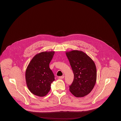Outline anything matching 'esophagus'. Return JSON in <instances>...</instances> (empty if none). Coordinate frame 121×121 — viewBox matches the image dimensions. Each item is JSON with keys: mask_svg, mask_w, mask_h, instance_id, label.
<instances>
[{"mask_svg": "<svg viewBox=\"0 0 121 121\" xmlns=\"http://www.w3.org/2000/svg\"><path fill=\"white\" fill-rule=\"evenodd\" d=\"M64 77H65V76H60V77H58V78H59V79H63V78H64Z\"/></svg>", "mask_w": 121, "mask_h": 121, "instance_id": "1", "label": "esophagus"}]
</instances>
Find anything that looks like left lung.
Returning <instances> with one entry per match:
<instances>
[{
	"mask_svg": "<svg viewBox=\"0 0 121 121\" xmlns=\"http://www.w3.org/2000/svg\"><path fill=\"white\" fill-rule=\"evenodd\" d=\"M66 55L74 73L70 91L76 97L85 96L92 91L96 82L95 64L90 56L80 50L66 51Z\"/></svg>",
	"mask_w": 121,
	"mask_h": 121,
	"instance_id": "1",
	"label": "left lung"
}]
</instances>
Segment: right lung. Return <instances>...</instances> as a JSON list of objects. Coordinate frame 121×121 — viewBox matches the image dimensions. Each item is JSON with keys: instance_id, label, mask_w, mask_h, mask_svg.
Returning <instances> with one entry per match:
<instances>
[{"instance_id": "1", "label": "right lung", "mask_w": 121, "mask_h": 121, "mask_svg": "<svg viewBox=\"0 0 121 121\" xmlns=\"http://www.w3.org/2000/svg\"><path fill=\"white\" fill-rule=\"evenodd\" d=\"M55 51H44L35 55L29 63L25 73L28 89L33 95L45 96L50 90L55 80L54 75L49 64Z\"/></svg>"}]
</instances>
